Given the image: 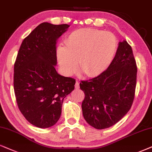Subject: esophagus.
<instances>
[{"mask_svg": "<svg viewBox=\"0 0 152 152\" xmlns=\"http://www.w3.org/2000/svg\"><path fill=\"white\" fill-rule=\"evenodd\" d=\"M79 88H80L79 83H78V81H76V84H75V88H76V89H79Z\"/></svg>", "mask_w": 152, "mask_h": 152, "instance_id": "1", "label": "esophagus"}]
</instances>
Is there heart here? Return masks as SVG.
Listing matches in <instances>:
<instances>
[{"instance_id":"b5f03b06","label":"heart","mask_w":152,"mask_h":152,"mask_svg":"<svg viewBox=\"0 0 152 152\" xmlns=\"http://www.w3.org/2000/svg\"><path fill=\"white\" fill-rule=\"evenodd\" d=\"M118 41L113 34L95 28H80L71 33L65 46L57 49L59 64L65 74L70 76L78 69L88 77L100 74L116 55Z\"/></svg>"}]
</instances>
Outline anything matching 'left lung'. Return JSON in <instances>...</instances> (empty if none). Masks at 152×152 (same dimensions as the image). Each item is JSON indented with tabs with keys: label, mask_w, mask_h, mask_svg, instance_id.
<instances>
[{
	"label": "left lung",
	"mask_w": 152,
	"mask_h": 152,
	"mask_svg": "<svg viewBox=\"0 0 152 152\" xmlns=\"http://www.w3.org/2000/svg\"><path fill=\"white\" fill-rule=\"evenodd\" d=\"M137 65L131 46L119 42L116 55L107 70L97 77L82 80L84 118L96 129L118 123L131 108L135 97Z\"/></svg>",
	"instance_id": "obj_1"
}]
</instances>
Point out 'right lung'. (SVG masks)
<instances>
[{"instance_id": "obj_1", "label": "right lung", "mask_w": 152, "mask_h": 152, "mask_svg": "<svg viewBox=\"0 0 152 152\" xmlns=\"http://www.w3.org/2000/svg\"><path fill=\"white\" fill-rule=\"evenodd\" d=\"M68 24L41 23L22 41L14 66V90L19 109L30 124L47 128L58 121L63 100L76 80L57 72V39Z\"/></svg>"}]
</instances>
